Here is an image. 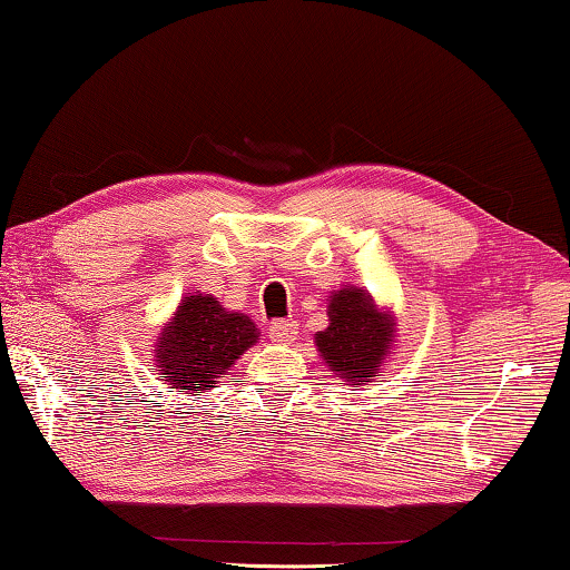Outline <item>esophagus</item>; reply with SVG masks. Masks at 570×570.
<instances>
[{"label":"esophagus","mask_w":570,"mask_h":570,"mask_svg":"<svg viewBox=\"0 0 570 570\" xmlns=\"http://www.w3.org/2000/svg\"><path fill=\"white\" fill-rule=\"evenodd\" d=\"M296 334H299V324L296 322H274L268 330V337L276 345H288V342L296 340Z\"/></svg>","instance_id":"esophagus-1"}]
</instances>
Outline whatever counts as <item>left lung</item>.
<instances>
[{
	"mask_svg": "<svg viewBox=\"0 0 570 570\" xmlns=\"http://www.w3.org/2000/svg\"><path fill=\"white\" fill-rule=\"evenodd\" d=\"M327 302L330 327L314 337L320 355L345 383L365 385L391 355L395 322L391 314L377 309L365 288H340Z\"/></svg>",
	"mask_w": 570,
	"mask_h": 570,
	"instance_id": "left-lung-1",
	"label": "left lung"
}]
</instances>
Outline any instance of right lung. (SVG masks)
<instances>
[{
    "label": "right lung",
    "instance_id": "obj_1",
    "mask_svg": "<svg viewBox=\"0 0 570 570\" xmlns=\"http://www.w3.org/2000/svg\"><path fill=\"white\" fill-rule=\"evenodd\" d=\"M261 332L246 314L223 309L210 294H189L155 342V370L179 393H203L220 377Z\"/></svg>",
    "mask_w": 570,
    "mask_h": 570
}]
</instances>
